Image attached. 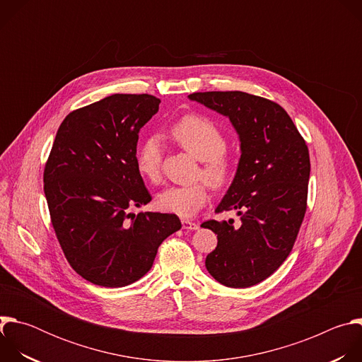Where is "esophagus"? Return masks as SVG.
<instances>
[{"mask_svg": "<svg viewBox=\"0 0 362 362\" xmlns=\"http://www.w3.org/2000/svg\"><path fill=\"white\" fill-rule=\"evenodd\" d=\"M182 228L186 229V230H197L199 229V225L196 222H192L189 219H183L182 221Z\"/></svg>", "mask_w": 362, "mask_h": 362, "instance_id": "obj_1", "label": "esophagus"}]
</instances>
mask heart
Segmentation results:
<instances>
[{
  "label": "heart",
  "mask_w": 362,
  "mask_h": 362,
  "mask_svg": "<svg viewBox=\"0 0 362 362\" xmlns=\"http://www.w3.org/2000/svg\"><path fill=\"white\" fill-rule=\"evenodd\" d=\"M169 136L183 150L200 160L197 177H204L187 186H170L158 196L159 208L180 218H190L208 203L211 186L216 190L226 189L235 177L236 166L225 151L228 141L225 133L211 119L199 115H186L169 130ZM163 147L160 137L148 136L137 148L136 168L140 176L159 183L162 179Z\"/></svg>",
  "instance_id": "1"
}]
</instances>
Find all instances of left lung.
<instances>
[{
	"mask_svg": "<svg viewBox=\"0 0 362 362\" xmlns=\"http://www.w3.org/2000/svg\"><path fill=\"white\" fill-rule=\"evenodd\" d=\"M190 100L228 116L240 139L236 176L216 208L235 221L202 223L218 235L206 269L222 285L247 288L289 256L302 225L311 172L308 146L278 103L243 91L193 93Z\"/></svg>",
	"mask_w": 362,
	"mask_h": 362,
	"instance_id": "left-lung-1",
	"label": "left lung"
}]
</instances>
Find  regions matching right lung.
<instances>
[{"label": "right lung", "instance_id": "obj_1", "mask_svg": "<svg viewBox=\"0 0 362 362\" xmlns=\"http://www.w3.org/2000/svg\"><path fill=\"white\" fill-rule=\"evenodd\" d=\"M159 105L150 94H113L73 110L45 162L51 225L71 268L94 285L136 282L160 243L182 228L172 214L130 212L151 200L136 168V146Z\"/></svg>", "mask_w": 362, "mask_h": 362}]
</instances>
